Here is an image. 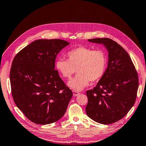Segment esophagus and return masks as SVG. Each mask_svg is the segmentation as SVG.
Returning a JSON list of instances; mask_svg holds the SVG:
<instances>
[{
    "instance_id": "1",
    "label": "esophagus",
    "mask_w": 146,
    "mask_h": 146,
    "mask_svg": "<svg viewBox=\"0 0 146 146\" xmlns=\"http://www.w3.org/2000/svg\"><path fill=\"white\" fill-rule=\"evenodd\" d=\"M72 92H73V96H75V97L77 96L80 94V92L76 91V90H72Z\"/></svg>"
}]
</instances>
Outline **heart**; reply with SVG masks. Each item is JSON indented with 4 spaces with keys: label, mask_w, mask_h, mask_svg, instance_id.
I'll use <instances>...</instances> for the list:
<instances>
[{
    "label": "heart",
    "mask_w": 146,
    "mask_h": 146,
    "mask_svg": "<svg viewBox=\"0 0 146 146\" xmlns=\"http://www.w3.org/2000/svg\"><path fill=\"white\" fill-rule=\"evenodd\" d=\"M67 57V60L58 59L56 67L60 75L66 79H70L76 69L77 74L68 83L74 90H82L90 81H98L104 74L107 56L103 50L80 46L68 52Z\"/></svg>",
    "instance_id": "1"
}]
</instances>
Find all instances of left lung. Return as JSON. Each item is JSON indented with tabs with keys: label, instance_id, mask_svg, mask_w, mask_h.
<instances>
[{
	"label": "left lung",
	"instance_id": "left-lung-1",
	"mask_svg": "<svg viewBox=\"0 0 146 146\" xmlns=\"http://www.w3.org/2000/svg\"><path fill=\"white\" fill-rule=\"evenodd\" d=\"M102 44L109 52L108 66L93 89L87 90V115L94 121L110 124L122 119L134 106L139 87L137 70L129 54L109 38L88 39Z\"/></svg>",
	"mask_w": 146,
	"mask_h": 146
}]
</instances>
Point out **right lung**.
I'll use <instances>...</instances> for the list:
<instances>
[{"mask_svg": "<svg viewBox=\"0 0 146 146\" xmlns=\"http://www.w3.org/2000/svg\"><path fill=\"white\" fill-rule=\"evenodd\" d=\"M69 44L61 39H39L19 51L10 72L14 102L37 124L56 122L66 112L72 92L55 70L58 53Z\"/></svg>", "mask_w": 146, "mask_h": 146, "instance_id": "right-lung-1", "label": "right lung"}]
</instances>
